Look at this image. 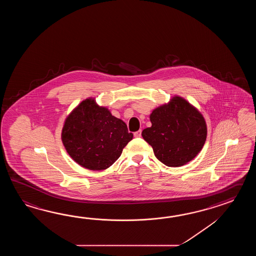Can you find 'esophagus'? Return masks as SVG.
<instances>
[{
	"instance_id": "obj_1",
	"label": "esophagus",
	"mask_w": 256,
	"mask_h": 256,
	"mask_svg": "<svg viewBox=\"0 0 256 256\" xmlns=\"http://www.w3.org/2000/svg\"><path fill=\"white\" fill-rule=\"evenodd\" d=\"M134 137H136V138H139V137H141L142 130H137V132H134Z\"/></svg>"
}]
</instances>
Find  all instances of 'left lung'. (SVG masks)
<instances>
[{
	"instance_id": "obj_1",
	"label": "left lung",
	"mask_w": 256,
	"mask_h": 256,
	"mask_svg": "<svg viewBox=\"0 0 256 256\" xmlns=\"http://www.w3.org/2000/svg\"><path fill=\"white\" fill-rule=\"evenodd\" d=\"M152 126L142 136L154 156L168 166H181L193 160L207 139V124L202 112L178 95L152 110Z\"/></svg>"
}]
</instances>
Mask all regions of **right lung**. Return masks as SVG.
<instances>
[{
	"label": "right lung",
	"mask_w": 256,
	"mask_h": 256,
	"mask_svg": "<svg viewBox=\"0 0 256 256\" xmlns=\"http://www.w3.org/2000/svg\"><path fill=\"white\" fill-rule=\"evenodd\" d=\"M132 137L126 122L112 114L107 107L100 106L92 97L71 110L61 132L70 156L82 168L93 171L109 168Z\"/></svg>",
	"instance_id": "1"
}]
</instances>
